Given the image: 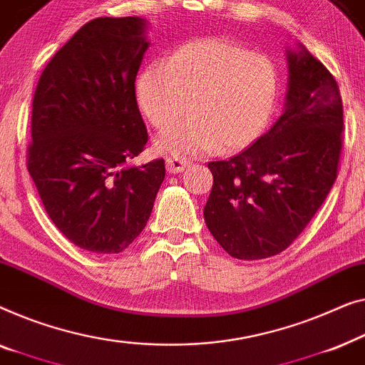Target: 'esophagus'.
<instances>
[{"label":"esophagus","instance_id":"1","mask_svg":"<svg viewBox=\"0 0 365 365\" xmlns=\"http://www.w3.org/2000/svg\"><path fill=\"white\" fill-rule=\"evenodd\" d=\"M165 163H167L168 173H180L190 165V162L187 160V158H180V157H168Z\"/></svg>","mask_w":365,"mask_h":365}]
</instances>
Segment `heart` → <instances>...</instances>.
I'll list each match as a JSON object with an SVG mask.
<instances>
[{
  "label": "heart",
  "instance_id": "obj_1",
  "mask_svg": "<svg viewBox=\"0 0 365 365\" xmlns=\"http://www.w3.org/2000/svg\"><path fill=\"white\" fill-rule=\"evenodd\" d=\"M278 89V69L268 56L225 38L187 41L163 63L147 64L135 81L137 104L158 132L172 129L190 109L192 117L155 143L175 157L253 145L269 125Z\"/></svg>",
  "mask_w": 365,
  "mask_h": 365
}]
</instances>
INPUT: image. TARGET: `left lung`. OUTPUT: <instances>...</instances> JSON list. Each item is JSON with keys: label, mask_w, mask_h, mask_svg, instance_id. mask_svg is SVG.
I'll return each instance as SVG.
<instances>
[{"label": "left lung", "mask_w": 365, "mask_h": 365, "mask_svg": "<svg viewBox=\"0 0 365 365\" xmlns=\"http://www.w3.org/2000/svg\"><path fill=\"white\" fill-rule=\"evenodd\" d=\"M283 114L253 145L210 162L205 223L230 256L263 259L297 238L337 177L342 99L332 74L304 46L286 49Z\"/></svg>", "instance_id": "left-lung-1"}]
</instances>
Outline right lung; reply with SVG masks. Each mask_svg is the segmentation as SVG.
<instances>
[{
	"instance_id": "1",
	"label": "right lung",
	"mask_w": 365,
	"mask_h": 365,
	"mask_svg": "<svg viewBox=\"0 0 365 365\" xmlns=\"http://www.w3.org/2000/svg\"><path fill=\"white\" fill-rule=\"evenodd\" d=\"M147 19L97 18L49 61L33 99L28 172L46 212L91 253H120L150 218L163 158L133 165L148 133L135 78Z\"/></svg>"
}]
</instances>
